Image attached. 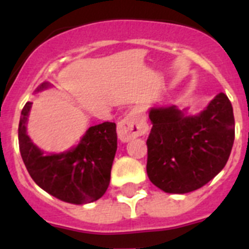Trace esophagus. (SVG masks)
<instances>
[{
  "instance_id": "1",
  "label": "esophagus",
  "mask_w": 249,
  "mask_h": 249,
  "mask_svg": "<svg viewBox=\"0 0 249 249\" xmlns=\"http://www.w3.org/2000/svg\"><path fill=\"white\" fill-rule=\"evenodd\" d=\"M147 129V123L136 112H131L118 122L117 135L122 142H128L138 136L144 135Z\"/></svg>"
}]
</instances>
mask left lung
Masks as SVG:
<instances>
[{"label": "left lung", "instance_id": "1", "mask_svg": "<svg viewBox=\"0 0 249 249\" xmlns=\"http://www.w3.org/2000/svg\"><path fill=\"white\" fill-rule=\"evenodd\" d=\"M147 175L167 193H188L214 178L227 163L234 142L231 101L217 94L197 116L171 107L151 108Z\"/></svg>", "mask_w": 249, "mask_h": 249}]
</instances>
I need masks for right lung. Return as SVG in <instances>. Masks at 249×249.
Listing matches in <instances>:
<instances>
[{"mask_svg":"<svg viewBox=\"0 0 249 249\" xmlns=\"http://www.w3.org/2000/svg\"><path fill=\"white\" fill-rule=\"evenodd\" d=\"M42 83L37 91L47 89ZM27 102L21 112L18 143L22 160L37 186L56 198L73 204L97 201L111 179V168L117 151L116 123L103 122L87 129L80 143L63 153L45 155L27 136Z\"/></svg>","mask_w":249,"mask_h":249,"instance_id":"right-lung-1","label":"right lung"}]
</instances>
